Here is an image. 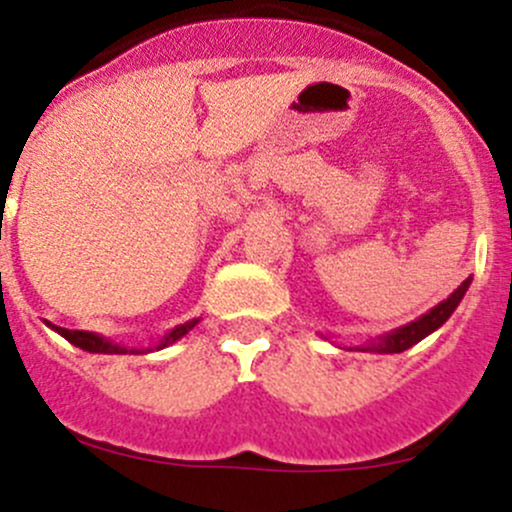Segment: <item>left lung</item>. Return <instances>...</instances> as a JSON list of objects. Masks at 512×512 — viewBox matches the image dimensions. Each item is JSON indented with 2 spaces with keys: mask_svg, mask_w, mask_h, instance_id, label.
Segmentation results:
<instances>
[{
  "mask_svg": "<svg viewBox=\"0 0 512 512\" xmlns=\"http://www.w3.org/2000/svg\"><path fill=\"white\" fill-rule=\"evenodd\" d=\"M472 284V276H467L465 281H462L460 286H457L455 291H452L450 296H447L445 301H440L437 306H432L427 314L417 316L415 321H410V324L405 326H397V329H392V332L387 334H379V337H372L367 339L364 344H357V347H342V344L334 342L329 334H319L321 339H326V342H332L334 347L339 349H357V352H374V354H399L405 352V349L415 347L417 342H422L425 337H430L432 332H437L442 324H445L447 319L452 316V311L460 306L462 296H465V291L470 289Z\"/></svg>",
  "mask_w": 512,
  "mask_h": 512,
  "instance_id": "left-lung-1",
  "label": "left lung"
}]
</instances>
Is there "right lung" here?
Masks as SVG:
<instances>
[{
    "label": "right lung",
    "instance_id": "obj_1",
    "mask_svg": "<svg viewBox=\"0 0 512 512\" xmlns=\"http://www.w3.org/2000/svg\"><path fill=\"white\" fill-rule=\"evenodd\" d=\"M198 321L201 319H191V321H186V324H178L175 329H170V332L165 334V337L160 339L155 347H148V349L123 347V344L113 342V339H107V337H102V334H95V332H72V329H62V326H55V324H47V326H52V329H55L60 337H65L67 342L75 344V347L85 349V352H92V354H145V352H158V349H165V347H170V344H175L178 339L186 337V334L191 332Z\"/></svg>",
    "mask_w": 512,
    "mask_h": 512
}]
</instances>
